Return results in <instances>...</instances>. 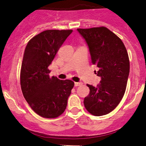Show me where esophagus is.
<instances>
[{"label":"esophagus","mask_w":146,"mask_h":146,"mask_svg":"<svg viewBox=\"0 0 146 146\" xmlns=\"http://www.w3.org/2000/svg\"><path fill=\"white\" fill-rule=\"evenodd\" d=\"M83 85V83L82 82H76L75 83V86H80Z\"/></svg>","instance_id":"obj_1"}]
</instances>
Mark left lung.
<instances>
[{
  "label": "left lung",
  "mask_w": 146,
  "mask_h": 146,
  "mask_svg": "<svg viewBox=\"0 0 146 146\" xmlns=\"http://www.w3.org/2000/svg\"><path fill=\"white\" fill-rule=\"evenodd\" d=\"M86 40L93 65L101 78L97 87L87 84L90 88L84 99L85 108L90 114L101 116L117 107L125 93L130 71L128 52L121 39L106 27L78 28Z\"/></svg>",
  "instance_id": "left-lung-1"
}]
</instances>
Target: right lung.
<instances>
[{
	"label": "right lung",
	"instance_id": "obj_1",
	"mask_svg": "<svg viewBox=\"0 0 146 146\" xmlns=\"http://www.w3.org/2000/svg\"><path fill=\"white\" fill-rule=\"evenodd\" d=\"M72 30H47L28 41L21 69L23 95L31 108L40 116L55 118L67 106L74 86L70 80L49 76L48 66Z\"/></svg>",
	"mask_w": 146,
	"mask_h": 146
}]
</instances>
